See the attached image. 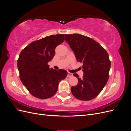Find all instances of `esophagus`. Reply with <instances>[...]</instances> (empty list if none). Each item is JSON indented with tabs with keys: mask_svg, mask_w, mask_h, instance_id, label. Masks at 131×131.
Segmentation results:
<instances>
[{
	"mask_svg": "<svg viewBox=\"0 0 131 131\" xmlns=\"http://www.w3.org/2000/svg\"><path fill=\"white\" fill-rule=\"evenodd\" d=\"M67 77H68V78L72 77H73V74L70 73V72H68V75H67Z\"/></svg>",
	"mask_w": 131,
	"mask_h": 131,
	"instance_id": "esophagus-1",
	"label": "esophagus"
}]
</instances>
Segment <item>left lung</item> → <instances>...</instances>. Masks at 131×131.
<instances>
[{"label":"left lung","instance_id":"1","mask_svg":"<svg viewBox=\"0 0 131 131\" xmlns=\"http://www.w3.org/2000/svg\"><path fill=\"white\" fill-rule=\"evenodd\" d=\"M65 40L74 53L77 61L82 62L84 76L79 84L71 88L73 96L81 101H90L96 97L105 86L109 77L111 63L109 54L100 43L79 34H66Z\"/></svg>","mask_w":131,"mask_h":131}]
</instances>
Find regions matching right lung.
I'll return each mask as SVG.
<instances>
[{"label": "right lung", "instance_id": "1", "mask_svg": "<svg viewBox=\"0 0 131 131\" xmlns=\"http://www.w3.org/2000/svg\"><path fill=\"white\" fill-rule=\"evenodd\" d=\"M64 40V34L51 35L31 42L19 54L17 64L20 80L35 97H52L59 81L67 77L66 70L50 68L47 64L54 56L56 47Z\"/></svg>", "mask_w": 131, "mask_h": 131}]
</instances>
